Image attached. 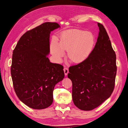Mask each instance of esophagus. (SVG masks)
<instances>
[{"label":"esophagus","mask_w":128,"mask_h":128,"mask_svg":"<svg viewBox=\"0 0 128 128\" xmlns=\"http://www.w3.org/2000/svg\"><path fill=\"white\" fill-rule=\"evenodd\" d=\"M64 74L65 75H67L68 74V68H64Z\"/></svg>","instance_id":"obj_1"}]
</instances>
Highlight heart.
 <instances>
[{
    "label": "heart",
    "mask_w": 128,
    "mask_h": 128,
    "mask_svg": "<svg viewBox=\"0 0 128 128\" xmlns=\"http://www.w3.org/2000/svg\"><path fill=\"white\" fill-rule=\"evenodd\" d=\"M94 44V38L90 32L81 30H71L63 32L60 42H52V54L60 60L64 55L63 51H68V56L74 63H80L88 57Z\"/></svg>",
    "instance_id": "obj_1"
}]
</instances>
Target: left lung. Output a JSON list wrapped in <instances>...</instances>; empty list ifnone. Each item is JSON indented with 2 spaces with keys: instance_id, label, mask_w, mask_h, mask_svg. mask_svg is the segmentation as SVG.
Listing matches in <instances>:
<instances>
[{
  "instance_id": "obj_1",
  "label": "left lung",
  "mask_w": 128,
  "mask_h": 128,
  "mask_svg": "<svg viewBox=\"0 0 128 128\" xmlns=\"http://www.w3.org/2000/svg\"><path fill=\"white\" fill-rule=\"evenodd\" d=\"M95 46L86 60L68 68L72 84V100L80 109L89 111L100 106L112 94L117 72L116 56L104 26Z\"/></svg>"
}]
</instances>
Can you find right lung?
I'll list each match as a JSON object with an SVG mask.
<instances>
[{
  "label": "right lung",
  "instance_id": "obj_1",
  "mask_svg": "<svg viewBox=\"0 0 128 128\" xmlns=\"http://www.w3.org/2000/svg\"><path fill=\"white\" fill-rule=\"evenodd\" d=\"M60 27L45 22L22 35L13 51L11 74L13 86L22 103L43 109L53 102L55 85L64 77L63 66L50 62L51 31Z\"/></svg>",
  "mask_w": 128,
  "mask_h": 128
}]
</instances>
